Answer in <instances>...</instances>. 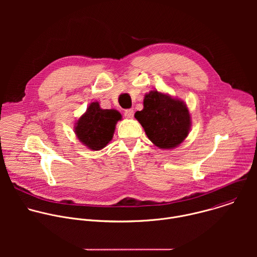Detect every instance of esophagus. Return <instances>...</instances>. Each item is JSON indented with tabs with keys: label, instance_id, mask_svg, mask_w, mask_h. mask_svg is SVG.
Wrapping results in <instances>:
<instances>
[{
	"label": "esophagus",
	"instance_id": "1",
	"mask_svg": "<svg viewBox=\"0 0 257 257\" xmlns=\"http://www.w3.org/2000/svg\"><path fill=\"white\" fill-rule=\"evenodd\" d=\"M124 115H125V117H126L127 119H132L133 116H134V111H133V109H131V108L126 109Z\"/></svg>",
	"mask_w": 257,
	"mask_h": 257
}]
</instances>
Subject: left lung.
Segmentation results:
<instances>
[{"mask_svg": "<svg viewBox=\"0 0 257 257\" xmlns=\"http://www.w3.org/2000/svg\"><path fill=\"white\" fill-rule=\"evenodd\" d=\"M150 140L162 150L177 148L188 136L191 117L186 103L152 90L143 99V109L134 115Z\"/></svg>", "mask_w": 257, "mask_h": 257, "instance_id": "8db88e82", "label": "left lung"}]
</instances>
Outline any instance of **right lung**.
<instances>
[{
    "label": "right lung",
    "mask_w": 257,
    "mask_h": 257,
    "mask_svg": "<svg viewBox=\"0 0 257 257\" xmlns=\"http://www.w3.org/2000/svg\"><path fill=\"white\" fill-rule=\"evenodd\" d=\"M121 119L117 109H103L94 101L75 123V134L89 150L99 151L112 140L116 124Z\"/></svg>",
    "instance_id": "1"
}]
</instances>
